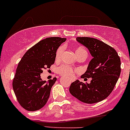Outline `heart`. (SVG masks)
I'll use <instances>...</instances> for the list:
<instances>
[{"mask_svg": "<svg viewBox=\"0 0 130 130\" xmlns=\"http://www.w3.org/2000/svg\"><path fill=\"white\" fill-rule=\"evenodd\" d=\"M64 50L63 46H60L57 50V52L55 53V59L56 60H59L61 58L62 53ZM75 54L77 57H80L81 55H86L87 56V51L83 47H78L75 50ZM75 71L73 70L72 68L70 67L67 65H62L59 67L57 69V72L61 75L66 77L69 78H73V73Z\"/></svg>", "mask_w": 130, "mask_h": 130, "instance_id": "obj_1", "label": "heart"}]
</instances>
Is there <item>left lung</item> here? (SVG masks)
Listing matches in <instances>:
<instances>
[{
    "mask_svg": "<svg viewBox=\"0 0 130 130\" xmlns=\"http://www.w3.org/2000/svg\"><path fill=\"white\" fill-rule=\"evenodd\" d=\"M77 41L89 50L93 58L82 78H92L90 84L77 80L71 84L70 94L80 101L93 104L105 99L111 93L121 73V60L112 47L89 37H77Z\"/></svg>",
    "mask_w": 130,
    "mask_h": 130,
    "instance_id": "8db88e82",
    "label": "left lung"
}]
</instances>
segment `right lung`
<instances>
[{"instance_id": "right-lung-1", "label": "right lung", "mask_w": 130, "mask_h": 130, "mask_svg": "<svg viewBox=\"0 0 130 130\" xmlns=\"http://www.w3.org/2000/svg\"><path fill=\"white\" fill-rule=\"evenodd\" d=\"M66 40L60 37L42 40L29 48L19 62L12 87L18 103L27 111L39 110L48 101L57 78L46 82L40 75L54 63L57 50Z\"/></svg>"}]
</instances>
